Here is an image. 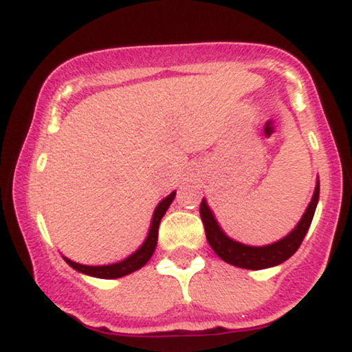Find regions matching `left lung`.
Wrapping results in <instances>:
<instances>
[{"mask_svg": "<svg viewBox=\"0 0 352 352\" xmlns=\"http://www.w3.org/2000/svg\"><path fill=\"white\" fill-rule=\"evenodd\" d=\"M319 200V180L316 182L314 187L313 199H311L308 208L302 213L301 220L298 225L286 236L281 240L274 241V243L265 245V246H252L240 243V241L230 238L227 233L221 230L218 225L215 215L210 210L207 200H201L200 204V217L204 221L205 235H207V241L213 248L218 256L227 263L238 266V268L246 270H265L272 268V266L281 265L288 258H292L296 250L300 248L302 238L308 233L311 221H313L314 212H316V205Z\"/></svg>", "mask_w": 352, "mask_h": 352, "instance_id": "8db88e82", "label": "left lung"}]
</instances>
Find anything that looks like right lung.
I'll list each match as a JSON object with an SVG mask.
<instances>
[{
  "mask_svg": "<svg viewBox=\"0 0 352 352\" xmlns=\"http://www.w3.org/2000/svg\"><path fill=\"white\" fill-rule=\"evenodd\" d=\"M175 199V192H172L170 195H167L165 199L157 205L155 210H153L152 215V221H151V228H148L147 236H145L144 243L135 250L134 253L129 254L127 258H124L122 261H117V263L112 265H100V266H91V265H80L76 263V261L69 260V258L63 256L64 261L74 268L76 272L87 274V276H94V278H102V280H114V278H122L125 274H131L140 270L142 266L151 260V256L155 252L157 246V238H159V225L162 217L165 215L170 204Z\"/></svg>",
  "mask_w": 352,
  "mask_h": 352,
  "instance_id": "1",
  "label": "right lung"
}]
</instances>
